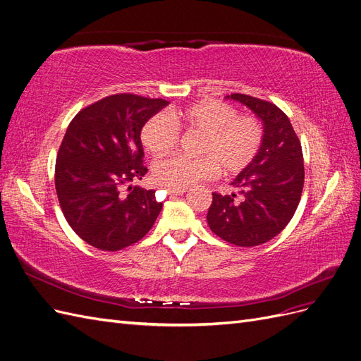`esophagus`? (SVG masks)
I'll list each match as a JSON object with an SVG mask.
<instances>
[{
	"label": "esophagus",
	"mask_w": 361,
	"mask_h": 361,
	"mask_svg": "<svg viewBox=\"0 0 361 361\" xmlns=\"http://www.w3.org/2000/svg\"><path fill=\"white\" fill-rule=\"evenodd\" d=\"M167 191H169V194H171V195H182V194H185V188H167Z\"/></svg>",
	"instance_id": "34e87169"
}]
</instances>
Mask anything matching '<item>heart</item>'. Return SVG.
<instances>
[{"mask_svg":"<svg viewBox=\"0 0 361 361\" xmlns=\"http://www.w3.org/2000/svg\"><path fill=\"white\" fill-rule=\"evenodd\" d=\"M179 129L199 133L195 154L176 155L152 166L154 180L167 188H187L218 174L233 176L248 169L264 145V126L255 116H238L227 102L204 99L185 108H173L166 114L152 116L141 128L140 140L154 157H164L176 147Z\"/></svg>","mask_w":361,"mask_h":361,"instance_id":"heart-1","label":"heart"}]
</instances>
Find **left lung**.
Here are the masks:
<instances>
[{"label":"left lung","mask_w":361,"mask_h":361,"mask_svg":"<svg viewBox=\"0 0 361 361\" xmlns=\"http://www.w3.org/2000/svg\"><path fill=\"white\" fill-rule=\"evenodd\" d=\"M247 105L264 122V145L257 158L232 182L235 192H212L207 211L211 231L238 247L268 243L288 226L304 187L301 143L288 116L255 96H226Z\"/></svg>","instance_id":"8db88e82"}]
</instances>
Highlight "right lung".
<instances>
[{"label":"right lung","mask_w":361,"mask_h":361,"mask_svg":"<svg viewBox=\"0 0 361 361\" xmlns=\"http://www.w3.org/2000/svg\"><path fill=\"white\" fill-rule=\"evenodd\" d=\"M167 105L117 93L82 108L69 123L56 161V191L72 231L94 248L133 245L157 221L162 203L155 191L130 182L147 173L141 128Z\"/></svg>","instance_id":"add662e5"}]
</instances>
